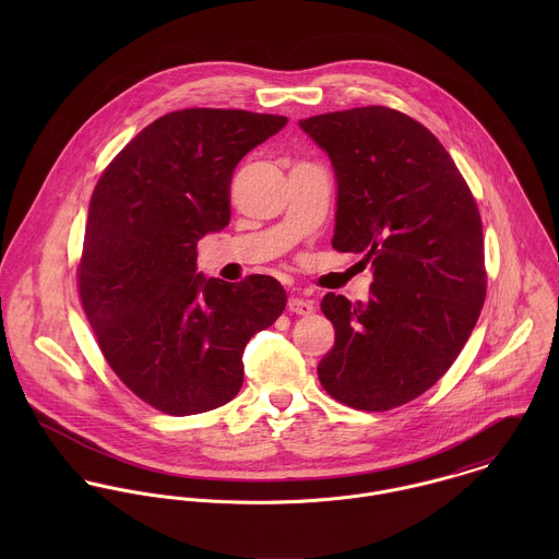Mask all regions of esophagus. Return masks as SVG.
<instances>
[{
	"instance_id": "1",
	"label": "esophagus",
	"mask_w": 559,
	"mask_h": 559,
	"mask_svg": "<svg viewBox=\"0 0 559 559\" xmlns=\"http://www.w3.org/2000/svg\"><path fill=\"white\" fill-rule=\"evenodd\" d=\"M288 310L299 314V317H310L314 312V304L304 299V297H290L288 299Z\"/></svg>"
}]
</instances>
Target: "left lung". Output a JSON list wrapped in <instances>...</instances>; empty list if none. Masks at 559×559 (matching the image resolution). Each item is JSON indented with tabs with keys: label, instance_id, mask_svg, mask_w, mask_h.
Wrapping results in <instances>:
<instances>
[{
	"label": "left lung",
	"instance_id": "1",
	"mask_svg": "<svg viewBox=\"0 0 559 559\" xmlns=\"http://www.w3.org/2000/svg\"><path fill=\"white\" fill-rule=\"evenodd\" d=\"M299 127L337 182L333 249L364 253L368 301L326 293L335 344L320 385L359 411H388L430 390L469 340L486 297L476 200L441 142L417 120L372 105Z\"/></svg>",
	"mask_w": 559,
	"mask_h": 559
}]
</instances>
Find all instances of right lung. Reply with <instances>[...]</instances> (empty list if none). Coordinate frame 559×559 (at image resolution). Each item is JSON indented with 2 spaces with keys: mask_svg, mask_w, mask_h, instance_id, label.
Returning a JSON list of instances; mask_svg holds the SVG:
<instances>
[{
  "mask_svg": "<svg viewBox=\"0 0 559 559\" xmlns=\"http://www.w3.org/2000/svg\"><path fill=\"white\" fill-rule=\"evenodd\" d=\"M286 116L182 109L140 131L98 178L85 222L80 297L118 379L167 415L239 394L242 350L286 308L275 277L198 273V240L230 224L239 160Z\"/></svg>",
  "mask_w": 559,
  "mask_h": 559,
  "instance_id": "right-lung-1",
  "label": "right lung"
}]
</instances>
